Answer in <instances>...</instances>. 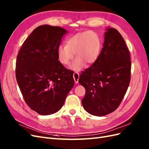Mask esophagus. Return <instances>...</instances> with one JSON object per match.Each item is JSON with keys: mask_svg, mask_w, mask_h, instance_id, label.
<instances>
[{"mask_svg": "<svg viewBox=\"0 0 149 149\" xmlns=\"http://www.w3.org/2000/svg\"><path fill=\"white\" fill-rule=\"evenodd\" d=\"M79 74L78 73H74L73 74V78L75 83L77 84L78 83V80H79Z\"/></svg>", "mask_w": 149, "mask_h": 149, "instance_id": "1", "label": "esophagus"}]
</instances>
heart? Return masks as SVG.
<instances>
[{
  "instance_id": "b5f03b06",
  "label": "heart",
  "mask_w": 149,
  "mask_h": 149,
  "mask_svg": "<svg viewBox=\"0 0 149 149\" xmlns=\"http://www.w3.org/2000/svg\"><path fill=\"white\" fill-rule=\"evenodd\" d=\"M102 47L101 39L93 31H83L72 36L66 41L65 45L58 48L59 60L63 65H68L74 57L76 58L70 65V69L78 71L82 70L86 63L93 64L100 56Z\"/></svg>"
}]
</instances>
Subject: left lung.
Segmentation results:
<instances>
[{"label":"left lung","mask_w":149,"mask_h":149,"mask_svg":"<svg viewBox=\"0 0 149 149\" xmlns=\"http://www.w3.org/2000/svg\"><path fill=\"white\" fill-rule=\"evenodd\" d=\"M106 30L97 60L79 78L86 89L81 100L84 109L96 116L111 113L119 107L130 81L131 62L124 40L116 29Z\"/></svg>","instance_id":"8db88e82"}]
</instances>
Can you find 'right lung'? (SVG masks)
<instances>
[{"mask_svg": "<svg viewBox=\"0 0 149 149\" xmlns=\"http://www.w3.org/2000/svg\"><path fill=\"white\" fill-rule=\"evenodd\" d=\"M68 31L60 26H38L26 38L16 61V79L25 102L40 115L55 113L73 87V71L58 60V48Z\"/></svg>", "mask_w": 149, "mask_h": 149, "instance_id": "right-lung-1", "label": "right lung"}]
</instances>
